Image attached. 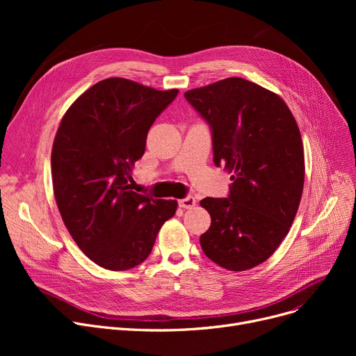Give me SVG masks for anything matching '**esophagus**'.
<instances>
[{
    "label": "esophagus",
    "mask_w": 356,
    "mask_h": 356,
    "mask_svg": "<svg viewBox=\"0 0 356 356\" xmlns=\"http://www.w3.org/2000/svg\"><path fill=\"white\" fill-rule=\"evenodd\" d=\"M195 204H196V200L193 196H186L179 200V207L184 208V209H191L195 207Z\"/></svg>",
    "instance_id": "1"
}]
</instances>
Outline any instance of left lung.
I'll use <instances>...</instances> for the list:
<instances>
[{"mask_svg":"<svg viewBox=\"0 0 356 356\" xmlns=\"http://www.w3.org/2000/svg\"><path fill=\"white\" fill-rule=\"evenodd\" d=\"M211 128L213 163L232 172L227 197H204L212 218L200 236L209 259L231 271L264 263L294 220L305 184L297 122L275 93L228 78L184 93Z\"/></svg>","mask_w":356,"mask_h":356,"instance_id":"1","label":"left lung"}]
</instances>
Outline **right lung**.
Here are the masks:
<instances>
[{"instance_id": "obj_1", "label": "right lung", "mask_w": 356, "mask_h": 356, "mask_svg": "<svg viewBox=\"0 0 356 356\" xmlns=\"http://www.w3.org/2000/svg\"><path fill=\"white\" fill-rule=\"evenodd\" d=\"M177 93L104 79L72 104L59 125L51 149L56 203L78 247L106 270L140 266L176 213V200L131 191V168L145 152L149 127Z\"/></svg>"}]
</instances>
